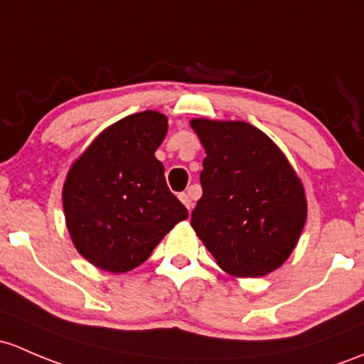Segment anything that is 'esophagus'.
<instances>
[{
    "label": "esophagus",
    "instance_id": "esophagus-1",
    "mask_svg": "<svg viewBox=\"0 0 364 364\" xmlns=\"http://www.w3.org/2000/svg\"><path fill=\"white\" fill-rule=\"evenodd\" d=\"M179 200H181L183 204L186 205V209H188V211H190V209L193 208V202H192V198H190L188 195H186V193H179Z\"/></svg>",
    "mask_w": 364,
    "mask_h": 364
}]
</instances>
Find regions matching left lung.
Returning <instances> with one entry per match:
<instances>
[{
	"mask_svg": "<svg viewBox=\"0 0 364 364\" xmlns=\"http://www.w3.org/2000/svg\"><path fill=\"white\" fill-rule=\"evenodd\" d=\"M208 156L192 227L235 277L281 267L307 218L304 186L281 150L246 122L192 120Z\"/></svg>",
	"mask_w": 364,
	"mask_h": 364,
	"instance_id": "1",
	"label": "left lung"
}]
</instances>
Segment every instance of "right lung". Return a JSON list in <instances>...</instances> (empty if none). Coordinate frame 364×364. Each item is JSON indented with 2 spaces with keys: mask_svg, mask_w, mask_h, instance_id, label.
I'll return each mask as SVG.
<instances>
[{
  "mask_svg": "<svg viewBox=\"0 0 364 364\" xmlns=\"http://www.w3.org/2000/svg\"><path fill=\"white\" fill-rule=\"evenodd\" d=\"M166 134L164 114L134 113L99 134L73 164L63 190L68 230L80 255L99 269H136L188 218L155 159Z\"/></svg>",
  "mask_w": 364,
  "mask_h": 364,
  "instance_id": "add662e5",
  "label": "right lung"
}]
</instances>
